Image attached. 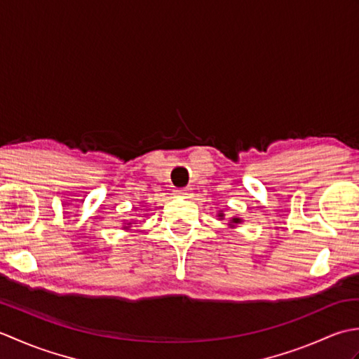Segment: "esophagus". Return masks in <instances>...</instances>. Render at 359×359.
<instances>
[{"label":"esophagus","instance_id":"esophagus-1","mask_svg":"<svg viewBox=\"0 0 359 359\" xmlns=\"http://www.w3.org/2000/svg\"><path fill=\"white\" fill-rule=\"evenodd\" d=\"M191 188H180V189H177V194L179 196H184V197H188V196H191Z\"/></svg>","mask_w":359,"mask_h":359}]
</instances>
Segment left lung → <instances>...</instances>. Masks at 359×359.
Here are the masks:
<instances>
[{
  "mask_svg": "<svg viewBox=\"0 0 359 359\" xmlns=\"http://www.w3.org/2000/svg\"><path fill=\"white\" fill-rule=\"evenodd\" d=\"M217 217H219L220 220H222V219L225 217L224 211H217ZM242 222H243V220H242L241 217L234 216V217H231V219H230V222H228V226H230V228H236V226H238V225H239V224H242Z\"/></svg>",
  "mask_w": 359,
  "mask_h": 359,
  "instance_id": "8db88e82",
  "label": "left lung"
}]
</instances>
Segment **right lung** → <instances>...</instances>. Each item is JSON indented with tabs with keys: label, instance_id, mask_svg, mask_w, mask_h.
Here are the masks:
<instances>
[{
	"label": "right lung",
	"instance_id": "obj_1",
	"mask_svg": "<svg viewBox=\"0 0 359 359\" xmlns=\"http://www.w3.org/2000/svg\"><path fill=\"white\" fill-rule=\"evenodd\" d=\"M134 222H135V220H125L123 225H121V226H123V230H131V225Z\"/></svg>",
	"mask_w": 359,
	"mask_h": 359
}]
</instances>
